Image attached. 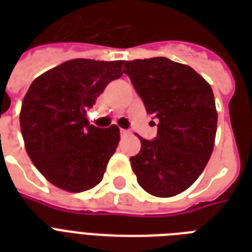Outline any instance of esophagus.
Masks as SVG:
<instances>
[{
  "label": "esophagus",
  "mask_w": 252,
  "mask_h": 252,
  "mask_svg": "<svg viewBox=\"0 0 252 252\" xmlns=\"http://www.w3.org/2000/svg\"><path fill=\"white\" fill-rule=\"evenodd\" d=\"M120 134H122V137H124V136H128L129 132H128L126 129H120Z\"/></svg>",
  "instance_id": "esophagus-1"
}]
</instances>
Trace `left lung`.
<instances>
[{
    "label": "left lung",
    "mask_w": 252,
    "mask_h": 252,
    "mask_svg": "<svg viewBox=\"0 0 252 252\" xmlns=\"http://www.w3.org/2000/svg\"><path fill=\"white\" fill-rule=\"evenodd\" d=\"M158 120L157 137H140L130 157L138 184L150 195L170 197L186 191L207 166L215 145L217 111L207 81L188 65L166 57L124 63V70Z\"/></svg>",
    "instance_id": "8db88e82"
}]
</instances>
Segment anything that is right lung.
<instances>
[{
	"label": "right lung",
	"mask_w": 252,
	"mask_h": 252,
	"mask_svg": "<svg viewBox=\"0 0 252 252\" xmlns=\"http://www.w3.org/2000/svg\"><path fill=\"white\" fill-rule=\"evenodd\" d=\"M123 64L74 59L29 87L19 116L22 136L32 163L53 186L82 192L103 179L120 133L116 126H91L86 111L111 81L123 76Z\"/></svg>",
	"instance_id": "add662e5"
}]
</instances>
